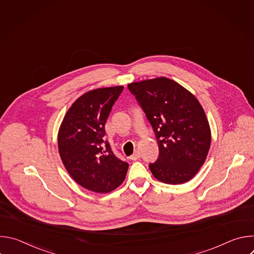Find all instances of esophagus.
<instances>
[{"instance_id":"esophagus-1","label":"esophagus","mask_w":254,"mask_h":254,"mask_svg":"<svg viewBox=\"0 0 254 254\" xmlns=\"http://www.w3.org/2000/svg\"><path fill=\"white\" fill-rule=\"evenodd\" d=\"M139 157H140V155H139V153L136 151V152H134V153L129 157V159L132 160V161H136V160L139 159Z\"/></svg>"}]
</instances>
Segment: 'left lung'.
<instances>
[{"mask_svg": "<svg viewBox=\"0 0 254 254\" xmlns=\"http://www.w3.org/2000/svg\"><path fill=\"white\" fill-rule=\"evenodd\" d=\"M153 127L159 158L154 177L171 185L190 181L206 161L211 129L199 100L175 80L161 76L127 84Z\"/></svg>", "mask_w": 254, "mask_h": 254, "instance_id": "1", "label": "left lung"}]
</instances>
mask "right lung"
Returning <instances> with one entry per match:
<instances>
[{
  "instance_id": "right-lung-1",
  "label": "right lung",
  "mask_w": 254,
  "mask_h": 254,
  "mask_svg": "<svg viewBox=\"0 0 254 254\" xmlns=\"http://www.w3.org/2000/svg\"><path fill=\"white\" fill-rule=\"evenodd\" d=\"M123 89L112 86L85 92L69 107L58 130V151L65 169L77 184L95 193L117 189L128 169L103 141L104 125Z\"/></svg>"
}]
</instances>
